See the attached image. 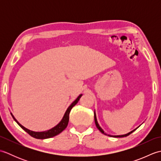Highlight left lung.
Returning a JSON list of instances; mask_svg holds the SVG:
<instances>
[{
  "label": "left lung",
  "instance_id": "1",
  "mask_svg": "<svg viewBox=\"0 0 161 161\" xmlns=\"http://www.w3.org/2000/svg\"><path fill=\"white\" fill-rule=\"evenodd\" d=\"M94 119H95V125H96V126H97V128L99 129V131H100L101 133H104V134H105V135H107V136H110V137H115V138H122V137H126V136H129V135H130L131 134V133H133V131H135V130L137 129V128H138L139 126H138L137 128L136 129H133V131H130V132H129L128 133H126V134H124V135H119V136H111V135H108V134H107V133H106L104 131V130L102 129L100 126V125H99V124H98V122H97V118H96V114H95V111H94Z\"/></svg>",
  "mask_w": 161,
  "mask_h": 161
}]
</instances>
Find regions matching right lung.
Returning a JSON list of instances; mask_svg holds the SVG:
<instances>
[{"mask_svg":"<svg viewBox=\"0 0 161 161\" xmlns=\"http://www.w3.org/2000/svg\"><path fill=\"white\" fill-rule=\"evenodd\" d=\"M82 96V94H80L79 96L77 97V98L75 100L73 103H72L68 108H67V110L65 112V114L64 115V117L63 118L61 119V120L58 123V124L54 126V127L51 128L48 130H47V131H31V130H30L28 129L25 128V126H23V125H21L20 124V123L17 121V119L14 118V116L13 115V114L12 113H10L11 114L12 118H14V119L16 121V122L18 124L20 127H21L24 131H26L27 133L30 134V136H32L33 138H35L37 139H46V138H52L54 137V136H55L58 134H59L60 133L62 132L67 127L68 124V121H69V114L70 112V110L72 109L74 106L76 104L78 101L80 100V99L81 98V97Z\"/></svg>","mask_w":161,"mask_h":161,"instance_id":"add662e5","label":"right lung"}]
</instances>
